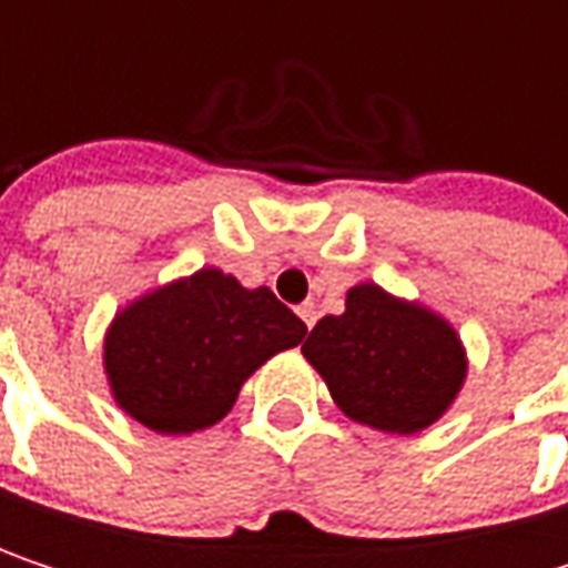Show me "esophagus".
Here are the masks:
<instances>
[{"instance_id": "34e87169", "label": "esophagus", "mask_w": 568, "mask_h": 568, "mask_svg": "<svg viewBox=\"0 0 568 568\" xmlns=\"http://www.w3.org/2000/svg\"><path fill=\"white\" fill-rule=\"evenodd\" d=\"M295 312H298V318H302V322H305L308 328H312V325H315V318H318V312H315V305H312V302H305V305H298Z\"/></svg>"}]
</instances>
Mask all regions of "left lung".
<instances>
[{"mask_svg": "<svg viewBox=\"0 0 568 568\" xmlns=\"http://www.w3.org/2000/svg\"><path fill=\"white\" fill-rule=\"evenodd\" d=\"M332 400L355 424L420 434L440 420L467 382V348L434 308L358 283L342 315H325L302 345Z\"/></svg>", "mask_w": 568, "mask_h": 568, "instance_id": "8db88e82", "label": "left lung"}]
</instances>
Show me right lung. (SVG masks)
<instances>
[{"label": "right lung", "mask_w": 568, "mask_h": 568, "mask_svg": "<svg viewBox=\"0 0 568 568\" xmlns=\"http://www.w3.org/2000/svg\"><path fill=\"white\" fill-rule=\"evenodd\" d=\"M305 338V322L266 288L203 266L114 312L101 358L114 404L183 437L223 420L246 378Z\"/></svg>", "instance_id": "add662e5"}]
</instances>
